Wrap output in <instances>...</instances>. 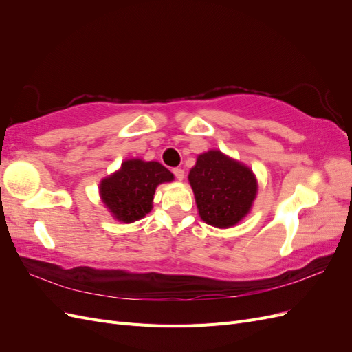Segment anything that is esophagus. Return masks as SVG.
Wrapping results in <instances>:
<instances>
[{
    "label": "esophagus",
    "mask_w": 352,
    "mask_h": 352,
    "mask_svg": "<svg viewBox=\"0 0 352 352\" xmlns=\"http://www.w3.org/2000/svg\"><path fill=\"white\" fill-rule=\"evenodd\" d=\"M173 175L177 180H184V177H185V172L182 168H173Z\"/></svg>",
    "instance_id": "1"
}]
</instances>
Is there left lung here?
I'll return each instance as SVG.
<instances>
[{
	"instance_id": "obj_1",
	"label": "left lung",
	"mask_w": 352,
	"mask_h": 352,
	"mask_svg": "<svg viewBox=\"0 0 352 352\" xmlns=\"http://www.w3.org/2000/svg\"><path fill=\"white\" fill-rule=\"evenodd\" d=\"M201 219L216 228H230L248 214L257 194V180L248 167L208 151L189 172Z\"/></svg>"
}]
</instances>
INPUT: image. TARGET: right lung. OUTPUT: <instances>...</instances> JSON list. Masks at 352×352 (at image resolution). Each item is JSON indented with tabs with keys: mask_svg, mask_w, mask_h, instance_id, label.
<instances>
[{
	"mask_svg": "<svg viewBox=\"0 0 352 352\" xmlns=\"http://www.w3.org/2000/svg\"><path fill=\"white\" fill-rule=\"evenodd\" d=\"M173 180V175L157 162L127 160L119 172L105 177L100 192L113 216L124 223L142 219L151 211L157 185Z\"/></svg>",
	"mask_w": 352,
	"mask_h": 352,
	"instance_id": "add662e5",
	"label": "right lung"
}]
</instances>
